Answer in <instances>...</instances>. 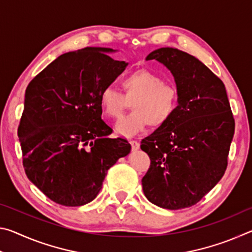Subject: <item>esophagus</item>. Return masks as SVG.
<instances>
[{
	"instance_id": "34e87169",
	"label": "esophagus",
	"mask_w": 252,
	"mask_h": 252,
	"mask_svg": "<svg viewBox=\"0 0 252 252\" xmlns=\"http://www.w3.org/2000/svg\"><path fill=\"white\" fill-rule=\"evenodd\" d=\"M130 144L132 147V150H138V149L140 148V143L138 141H135V140H131Z\"/></svg>"
}]
</instances>
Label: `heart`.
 <instances>
[{
  "instance_id": "b5f03b06",
  "label": "heart",
  "mask_w": 252,
  "mask_h": 252,
  "mask_svg": "<svg viewBox=\"0 0 252 252\" xmlns=\"http://www.w3.org/2000/svg\"><path fill=\"white\" fill-rule=\"evenodd\" d=\"M122 89L123 94L108 85L102 89L99 97L102 112L112 119L120 117L131 102L133 111L119 119L114 126L120 135L132 136L146 130L149 125L153 127L163 126L178 109L177 88L148 70H136L127 74L122 80Z\"/></svg>"
}]
</instances>
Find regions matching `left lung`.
I'll return each mask as SVG.
<instances>
[{"label": "left lung", "instance_id": "obj_1", "mask_svg": "<svg viewBox=\"0 0 252 252\" xmlns=\"http://www.w3.org/2000/svg\"><path fill=\"white\" fill-rule=\"evenodd\" d=\"M171 72L179 93L178 109L167 125L141 141L151 163L142 178L143 192L158 207L178 210L199 202L223 177L234 119L222 81L189 53L155 50Z\"/></svg>", "mask_w": 252, "mask_h": 252}]
</instances>
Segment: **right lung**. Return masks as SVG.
Segmentation results:
<instances>
[{"label": "right lung", "instance_id": "obj_1", "mask_svg": "<svg viewBox=\"0 0 252 252\" xmlns=\"http://www.w3.org/2000/svg\"><path fill=\"white\" fill-rule=\"evenodd\" d=\"M109 48L60 55L25 91L18 134L25 173L52 201L66 207L91 202L108 170L131 151L126 140L110 138L101 119L100 92L127 63Z\"/></svg>", "mask_w": 252, "mask_h": 252}]
</instances>
